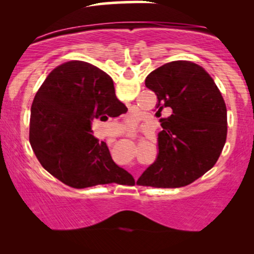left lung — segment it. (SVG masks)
<instances>
[{
    "label": "left lung",
    "instance_id": "1",
    "mask_svg": "<svg viewBox=\"0 0 254 254\" xmlns=\"http://www.w3.org/2000/svg\"><path fill=\"white\" fill-rule=\"evenodd\" d=\"M145 87L157 97L155 116L162 110L155 161L136 184L173 189L189 185L216 164L227 138V109L210 75L189 61H174L151 71Z\"/></svg>",
    "mask_w": 254,
    "mask_h": 254
}]
</instances>
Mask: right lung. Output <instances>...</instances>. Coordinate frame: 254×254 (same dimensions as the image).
<instances>
[{"mask_svg": "<svg viewBox=\"0 0 254 254\" xmlns=\"http://www.w3.org/2000/svg\"><path fill=\"white\" fill-rule=\"evenodd\" d=\"M127 111L106 72L81 61L64 63L49 74L32 103V149L49 173L71 188L131 182L106 143L92 135L94 119L106 122Z\"/></svg>", "mask_w": 254, "mask_h": 254, "instance_id": "right-lung-1", "label": "right lung"}]
</instances>
